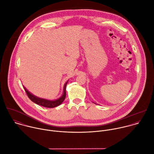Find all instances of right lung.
<instances>
[{"label":"right lung","instance_id":"1","mask_svg":"<svg viewBox=\"0 0 154 154\" xmlns=\"http://www.w3.org/2000/svg\"><path fill=\"white\" fill-rule=\"evenodd\" d=\"M67 83H68V82L64 85L63 94L62 96L60 98H59L55 100H49L37 97L35 96L34 95L32 94L29 91H28L25 87H24V88L26 93L27 94V96L29 97V98L34 103H35L38 105H39L41 106H42L47 107V108H54V107H56V106H58L59 105H60L64 101V100L66 97V86Z\"/></svg>","mask_w":154,"mask_h":154}]
</instances>
